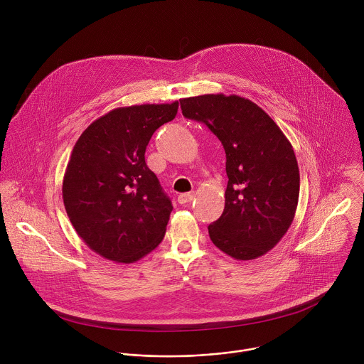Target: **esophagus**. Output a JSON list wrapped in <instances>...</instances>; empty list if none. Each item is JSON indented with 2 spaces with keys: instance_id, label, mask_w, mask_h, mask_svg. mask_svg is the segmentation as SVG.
<instances>
[{
  "instance_id": "esophagus-1",
  "label": "esophagus",
  "mask_w": 364,
  "mask_h": 364,
  "mask_svg": "<svg viewBox=\"0 0 364 364\" xmlns=\"http://www.w3.org/2000/svg\"><path fill=\"white\" fill-rule=\"evenodd\" d=\"M193 200V193H182L178 196V203L179 205H186Z\"/></svg>"
}]
</instances>
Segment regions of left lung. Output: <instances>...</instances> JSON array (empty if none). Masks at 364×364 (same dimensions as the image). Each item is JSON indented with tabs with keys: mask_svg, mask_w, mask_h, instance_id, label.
I'll list each match as a JSON object with an SVG mask.
<instances>
[{
	"mask_svg": "<svg viewBox=\"0 0 364 364\" xmlns=\"http://www.w3.org/2000/svg\"><path fill=\"white\" fill-rule=\"evenodd\" d=\"M179 102L182 114L205 123L225 151V206L208 225L210 240L234 259L259 258L287 232L299 203L300 172L290 141L262 107L238 95Z\"/></svg>",
	"mask_w": 364,
	"mask_h": 364,
	"instance_id": "1",
	"label": "left lung"
}]
</instances>
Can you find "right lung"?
<instances>
[{
	"label": "right lung",
	"instance_id": "add662e5",
	"mask_svg": "<svg viewBox=\"0 0 364 364\" xmlns=\"http://www.w3.org/2000/svg\"><path fill=\"white\" fill-rule=\"evenodd\" d=\"M179 102L110 110L77 140L63 179V202L82 241L105 259L133 263L162 241L172 203L146 164L151 136Z\"/></svg>",
	"mask_w": 364,
	"mask_h": 364
}]
</instances>
